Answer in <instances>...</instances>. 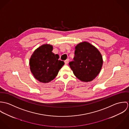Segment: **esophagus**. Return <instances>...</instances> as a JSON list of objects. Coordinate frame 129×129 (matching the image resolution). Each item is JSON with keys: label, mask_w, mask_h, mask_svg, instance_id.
<instances>
[{"label": "esophagus", "mask_w": 129, "mask_h": 129, "mask_svg": "<svg viewBox=\"0 0 129 129\" xmlns=\"http://www.w3.org/2000/svg\"><path fill=\"white\" fill-rule=\"evenodd\" d=\"M69 61V59H67L66 60H64V63H65V64H67L68 63Z\"/></svg>", "instance_id": "34e87169"}]
</instances>
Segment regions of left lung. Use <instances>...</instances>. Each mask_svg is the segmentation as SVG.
Masks as SVG:
<instances>
[{"instance_id":"1","label":"left lung","mask_w":129,"mask_h":129,"mask_svg":"<svg viewBox=\"0 0 129 129\" xmlns=\"http://www.w3.org/2000/svg\"><path fill=\"white\" fill-rule=\"evenodd\" d=\"M74 60L69 62L74 75L83 82L93 80L99 74L103 64L102 55L91 44L83 42L75 47Z\"/></svg>"}]
</instances>
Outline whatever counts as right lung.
Here are the masks:
<instances>
[{
    "label": "right lung",
    "mask_w": 129,
    "mask_h": 129,
    "mask_svg": "<svg viewBox=\"0 0 129 129\" xmlns=\"http://www.w3.org/2000/svg\"><path fill=\"white\" fill-rule=\"evenodd\" d=\"M53 49L51 45H43L34 51L30 59L31 72L41 82L48 83L53 80L64 64L58 60L59 55L52 52Z\"/></svg>",
    "instance_id": "obj_1"
}]
</instances>
